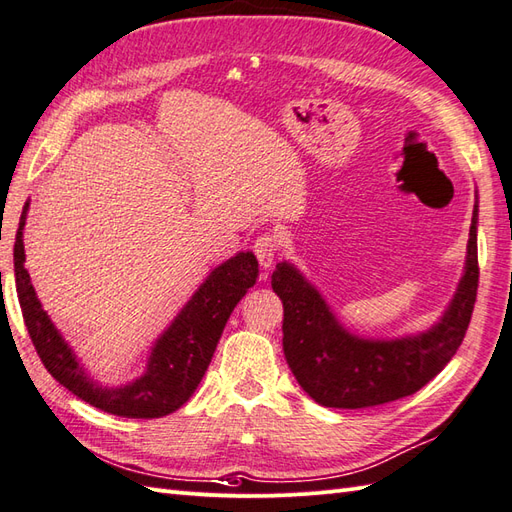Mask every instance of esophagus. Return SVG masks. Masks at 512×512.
Returning a JSON list of instances; mask_svg holds the SVG:
<instances>
[{"mask_svg": "<svg viewBox=\"0 0 512 512\" xmlns=\"http://www.w3.org/2000/svg\"><path fill=\"white\" fill-rule=\"evenodd\" d=\"M281 248V235L279 233H261L257 240H255V246L253 251L257 255V261L261 264V268H270L272 261H275L277 253Z\"/></svg>", "mask_w": 512, "mask_h": 512, "instance_id": "1", "label": "esophagus"}]
</instances>
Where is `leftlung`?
<instances>
[{
	"instance_id": "left-lung-1",
	"label": "left lung",
	"mask_w": 512,
	"mask_h": 512,
	"mask_svg": "<svg viewBox=\"0 0 512 512\" xmlns=\"http://www.w3.org/2000/svg\"><path fill=\"white\" fill-rule=\"evenodd\" d=\"M478 213L467 268L451 307L432 331L403 340H362L344 331L320 294L290 264L272 272L283 301V353L296 382L320 406L371 408L414 395L443 371L465 338L478 296Z\"/></svg>"
}]
</instances>
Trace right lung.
<instances>
[{
  "label": "right lung",
  "mask_w": 512,
  "mask_h": 512,
  "mask_svg": "<svg viewBox=\"0 0 512 512\" xmlns=\"http://www.w3.org/2000/svg\"><path fill=\"white\" fill-rule=\"evenodd\" d=\"M26 211L28 202L21 213L15 242L17 296L23 323L47 373L89 406L117 417L159 419L181 408L205 375L235 305L257 283V257L253 253H240L213 270L170 329L159 338L157 347L152 349L146 375L124 388L106 390L93 384L78 366L74 353L54 329L34 294L28 270L23 268L26 255H23L21 231L26 224Z\"/></svg>",
  "instance_id": "add662e5"
}]
</instances>
